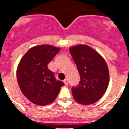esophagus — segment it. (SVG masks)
<instances>
[{"label": "esophagus", "instance_id": "1", "mask_svg": "<svg viewBox=\"0 0 129 129\" xmlns=\"http://www.w3.org/2000/svg\"><path fill=\"white\" fill-rule=\"evenodd\" d=\"M63 82H64V84L66 85H68V82H69V81L68 79H65L64 80H63Z\"/></svg>", "mask_w": 129, "mask_h": 129}]
</instances>
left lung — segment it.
<instances>
[{
    "mask_svg": "<svg viewBox=\"0 0 129 129\" xmlns=\"http://www.w3.org/2000/svg\"><path fill=\"white\" fill-rule=\"evenodd\" d=\"M70 52L80 76L78 85L72 88L73 96L80 104H93L100 99L108 87L107 64L98 52L85 45L72 47Z\"/></svg>",
    "mask_w": 129,
    "mask_h": 129,
    "instance_id": "left-lung-1",
    "label": "left lung"
}]
</instances>
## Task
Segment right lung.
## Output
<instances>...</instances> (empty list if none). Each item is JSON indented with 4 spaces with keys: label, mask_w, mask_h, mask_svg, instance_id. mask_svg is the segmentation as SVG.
<instances>
[{
    "label": "right lung",
    "mask_w": 129,
    "mask_h": 129,
    "mask_svg": "<svg viewBox=\"0 0 129 129\" xmlns=\"http://www.w3.org/2000/svg\"><path fill=\"white\" fill-rule=\"evenodd\" d=\"M60 49L43 45L31 48L22 57L17 68L18 84L26 98L34 104L45 106L58 95L64 85L57 80L47 65Z\"/></svg>",
    "instance_id": "add662e5"
}]
</instances>
